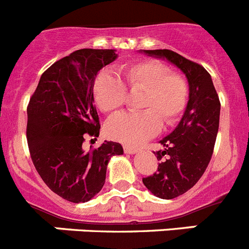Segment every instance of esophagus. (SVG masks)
I'll use <instances>...</instances> for the list:
<instances>
[{
	"label": "esophagus",
	"instance_id": "34e87169",
	"mask_svg": "<svg viewBox=\"0 0 249 249\" xmlns=\"http://www.w3.org/2000/svg\"><path fill=\"white\" fill-rule=\"evenodd\" d=\"M123 151H124V153H128V155H135V153H137L138 152V148L129 147V146H123Z\"/></svg>",
	"mask_w": 249,
	"mask_h": 249
}]
</instances>
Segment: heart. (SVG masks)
<instances>
[{"instance_id": "b5f03b06", "label": "heart", "mask_w": 249, "mask_h": 249, "mask_svg": "<svg viewBox=\"0 0 249 249\" xmlns=\"http://www.w3.org/2000/svg\"><path fill=\"white\" fill-rule=\"evenodd\" d=\"M126 89L141 91V112L121 113L106 124V135L128 146H138L177 122L188 102V83L181 73L169 72L163 63L141 59L121 67L117 77L102 72L93 81L92 93L103 113H114L126 100Z\"/></svg>"}]
</instances>
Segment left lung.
Returning <instances> with one entry per match:
<instances>
[{
  "label": "left lung",
  "mask_w": 249,
  "mask_h": 249,
  "mask_svg": "<svg viewBox=\"0 0 249 249\" xmlns=\"http://www.w3.org/2000/svg\"><path fill=\"white\" fill-rule=\"evenodd\" d=\"M144 53L177 66L190 86V100L181 122L160 141L163 151L153 152L162 160L157 172L142 179L156 197L172 199L191 190L210 163L218 133L221 102L211 74L201 65L171 50H147Z\"/></svg>",
  "instance_id": "obj_1"
}]
</instances>
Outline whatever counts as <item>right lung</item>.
<instances>
[{
    "label": "right lung",
    "instance_id": "1",
    "mask_svg": "<svg viewBox=\"0 0 249 249\" xmlns=\"http://www.w3.org/2000/svg\"><path fill=\"white\" fill-rule=\"evenodd\" d=\"M117 58L114 50L83 48L58 59L39 78L27 106V143L36 171L52 192L73 203L102 190L117 142L85 152L86 136L98 137L100 120L92 86L98 71Z\"/></svg>",
    "mask_w": 249,
    "mask_h": 249
}]
</instances>
